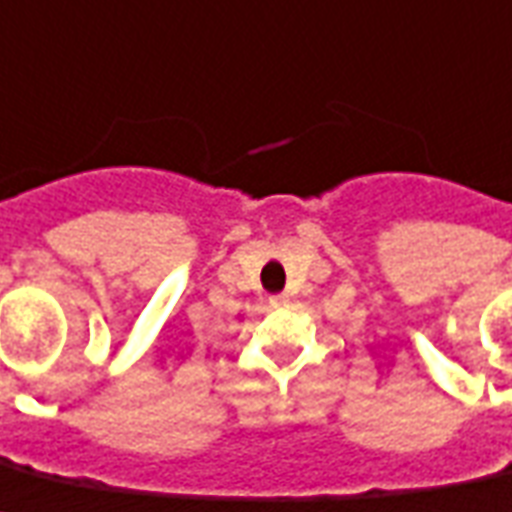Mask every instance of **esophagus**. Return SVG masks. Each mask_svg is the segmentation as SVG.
Masks as SVG:
<instances>
[{
  "instance_id": "esophagus-1",
  "label": "esophagus",
  "mask_w": 512,
  "mask_h": 512,
  "mask_svg": "<svg viewBox=\"0 0 512 512\" xmlns=\"http://www.w3.org/2000/svg\"><path fill=\"white\" fill-rule=\"evenodd\" d=\"M269 304H272V306H288V296H285V293L269 296Z\"/></svg>"
}]
</instances>
